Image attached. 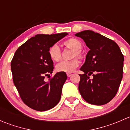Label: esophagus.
Segmentation results:
<instances>
[{
    "label": "esophagus",
    "mask_w": 130,
    "mask_h": 130,
    "mask_svg": "<svg viewBox=\"0 0 130 130\" xmlns=\"http://www.w3.org/2000/svg\"><path fill=\"white\" fill-rule=\"evenodd\" d=\"M67 76H68V77H70V76H71L72 75V73H67Z\"/></svg>",
    "instance_id": "34e87169"
}]
</instances>
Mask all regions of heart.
Wrapping results in <instances>:
<instances>
[{
    "label": "heart",
    "instance_id": "heart-1",
    "mask_svg": "<svg viewBox=\"0 0 130 130\" xmlns=\"http://www.w3.org/2000/svg\"><path fill=\"white\" fill-rule=\"evenodd\" d=\"M64 45L67 48L73 50L72 57H81L80 49L82 47V43L76 38H70L64 42ZM49 55L53 61H58L61 58V50L57 44L52 45L50 48ZM79 61L77 58H73L69 61H62L58 63L56 69L58 72L65 73L73 72L75 69L78 66Z\"/></svg>",
    "mask_w": 130,
    "mask_h": 130
}]
</instances>
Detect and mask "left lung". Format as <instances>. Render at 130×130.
<instances>
[{"instance_id":"obj_1","label":"left lung","mask_w":130,"mask_h":130,"mask_svg":"<svg viewBox=\"0 0 130 130\" xmlns=\"http://www.w3.org/2000/svg\"><path fill=\"white\" fill-rule=\"evenodd\" d=\"M90 49L80 68L78 90L83 99L94 105H103L116 95L123 78L124 57L114 41L86 30L75 34ZM94 73V74L93 73ZM92 74L90 79L88 75Z\"/></svg>"}]
</instances>
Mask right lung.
<instances>
[{
	"instance_id": "add662e5",
	"label": "right lung",
	"mask_w": 130,
	"mask_h": 130,
	"mask_svg": "<svg viewBox=\"0 0 130 130\" xmlns=\"http://www.w3.org/2000/svg\"><path fill=\"white\" fill-rule=\"evenodd\" d=\"M67 35H37L15 52L10 65L13 82L23 101L33 109L47 111L60 101L67 78L66 73L57 72L49 81H46L44 77L54 69L48 53L50 48Z\"/></svg>"
}]
</instances>
